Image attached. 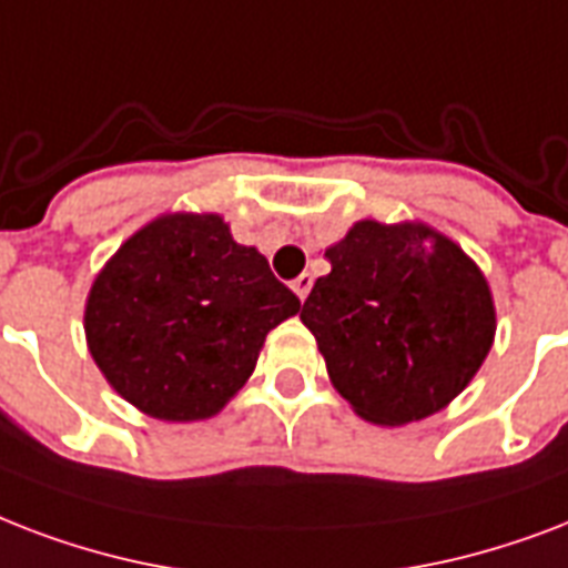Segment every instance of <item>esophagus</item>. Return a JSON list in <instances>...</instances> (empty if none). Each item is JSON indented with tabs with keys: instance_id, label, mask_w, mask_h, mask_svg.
<instances>
[{
	"instance_id": "34e87169",
	"label": "esophagus",
	"mask_w": 568,
	"mask_h": 568,
	"mask_svg": "<svg viewBox=\"0 0 568 568\" xmlns=\"http://www.w3.org/2000/svg\"><path fill=\"white\" fill-rule=\"evenodd\" d=\"M311 284H314V278H311L307 272H302L298 278H293V284H290V287H293V293H296V296L305 302L307 293H311Z\"/></svg>"
}]
</instances>
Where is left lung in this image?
I'll use <instances>...</instances> for the list:
<instances>
[{"instance_id": "8db88e82", "label": "left lung", "mask_w": 568, "mask_h": 568, "mask_svg": "<svg viewBox=\"0 0 568 568\" xmlns=\"http://www.w3.org/2000/svg\"><path fill=\"white\" fill-rule=\"evenodd\" d=\"M302 323L328 379L371 424L403 426L442 412L480 371L495 305L477 263L420 222H355L325 252Z\"/></svg>"}]
</instances>
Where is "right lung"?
Segmentation results:
<instances>
[{"label": "right lung", "mask_w": 568, "mask_h": 568, "mask_svg": "<svg viewBox=\"0 0 568 568\" xmlns=\"http://www.w3.org/2000/svg\"><path fill=\"white\" fill-rule=\"evenodd\" d=\"M302 302L215 213L144 224L97 275L85 337L105 382L160 420H204L254 373Z\"/></svg>", "instance_id": "add662e5"}]
</instances>
